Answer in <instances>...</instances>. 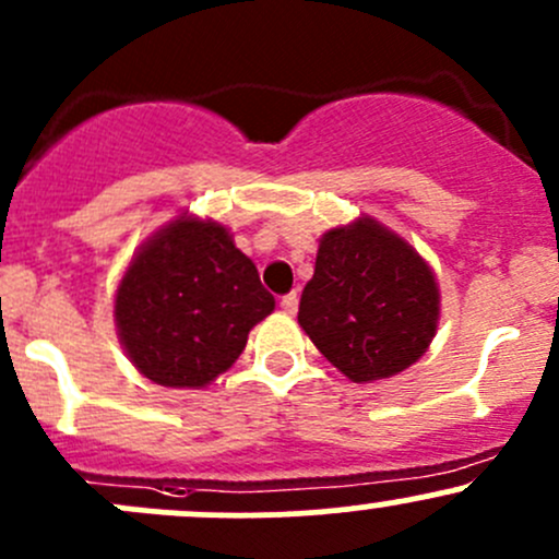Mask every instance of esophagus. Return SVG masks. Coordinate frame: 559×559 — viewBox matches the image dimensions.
Returning <instances> with one entry per match:
<instances>
[{
	"label": "esophagus",
	"mask_w": 559,
	"mask_h": 559,
	"mask_svg": "<svg viewBox=\"0 0 559 559\" xmlns=\"http://www.w3.org/2000/svg\"><path fill=\"white\" fill-rule=\"evenodd\" d=\"M297 306H300V297H297V292H289V295L281 297V308H284L286 313H297Z\"/></svg>",
	"instance_id": "1"
}]
</instances>
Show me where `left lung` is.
I'll return each mask as SVG.
<instances>
[{"mask_svg":"<svg viewBox=\"0 0 559 559\" xmlns=\"http://www.w3.org/2000/svg\"><path fill=\"white\" fill-rule=\"evenodd\" d=\"M438 313L430 264L362 216L321 235L297 321L346 379L368 384L403 373L427 352Z\"/></svg>","mask_w":559,"mask_h":559,"instance_id":"8db88e82","label":"left lung"}]
</instances>
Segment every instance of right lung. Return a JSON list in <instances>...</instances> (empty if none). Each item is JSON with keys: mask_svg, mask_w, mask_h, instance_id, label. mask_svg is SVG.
I'll return each instance as SVG.
<instances>
[{"mask_svg": "<svg viewBox=\"0 0 559 559\" xmlns=\"http://www.w3.org/2000/svg\"><path fill=\"white\" fill-rule=\"evenodd\" d=\"M257 264L227 227L178 216L145 240L116 292V326L154 384L202 389L233 368L253 324L273 313Z\"/></svg>", "mask_w": 559, "mask_h": 559, "instance_id": "obj_1", "label": "right lung"}]
</instances>
